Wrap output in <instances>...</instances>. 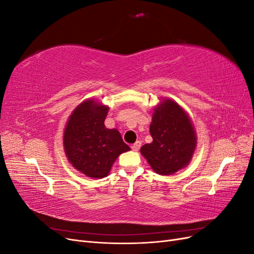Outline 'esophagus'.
I'll return each instance as SVG.
<instances>
[{
	"label": "esophagus",
	"mask_w": 254,
	"mask_h": 254,
	"mask_svg": "<svg viewBox=\"0 0 254 254\" xmlns=\"http://www.w3.org/2000/svg\"><path fill=\"white\" fill-rule=\"evenodd\" d=\"M141 145H142V143H141L140 141H136V142L131 146V148H132V150H133V151H137V150L140 149Z\"/></svg>",
	"instance_id": "obj_1"
}]
</instances>
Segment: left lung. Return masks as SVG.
<instances>
[{"label": "left lung", "mask_w": 254, "mask_h": 254, "mask_svg": "<svg viewBox=\"0 0 254 254\" xmlns=\"http://www.w3.org/2000/svg\"><path fill=\"white\" fill-rule=\"evenodd\" d=\"M149 132L152 142L142 146L141 155L153 172L168 176L190 164L197 136L188 112L178 103L164 98L155 107Z\"/></svg>", "instance_id": "1"}]
</instances>
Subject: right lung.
I'll return each instance as SVG.
<instances>
[{
	"label": "right lung",
	"mask_w": 254,
	"mask_h": 254,
	"mask_svg": "<svg viewBox=\"0 0 254 254\" xmlns=\"http://www.w3.org/2000/svg\"><path fill=\"white\" fill-rule=\"evenodd\" d=\"M109 107L89 98L73 110L64 131V148L68 162L92 179L108 176L115 160L130 147L118 129H108L105 119Z\"/></svg>",
	"instance_id": "obj_1"
}]
</instances>
